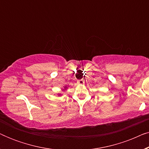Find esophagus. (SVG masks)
Returning <instances> with one entry per match:
<instances>
[{"instance_id": "obj_1", "label": "esophagus", "mask_w": 149, "mask_h": 149, "mask_svg": "<svg viewBox=\"0 0 149 149\" xmlns=\"http://www.w3.org/2000/svg\"><path fill=\"white\" fill-rule=\"evenodd\" d=\"M78 83L80 85H83L85 83V80L84 79H80L78 81Z\"/></svg>"}]
</instances>
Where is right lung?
I'll list each match as a JSON object with an SVG mask.
<instances>
[{
    "label": "right lung",
    "instance_id": "right-lung-1",
    "mask_svg": "<svg viewBox=\"0 0 149 149\" xmlns=\"http://www.w3.org/2000/svg\"><path fill=\"white\" fill-rule=\"evenodd\" d=\"M66 89H67V87H66V86H65V87H64V89H63L62 90L64 91V90H66ZM58 95H61V94H59Z\"/></svg>",
    "mask_w": 149,
    "mask_h": 149
}]
</instances>
